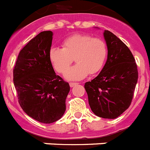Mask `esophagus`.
Here are the masks:
<instances>
[{"mask_svg": "<svg viewBox=\"0 0 150 150\" xmlns=\"http://www.w3.org/2000/svg\"><path fill=\"white\" fill-rule=\"evenodd\" d=\"M77 84V83H70V87H74V86H76Z\"/></svg>", "mask_w": 150, "mask_h": 150, "instance_id": "1", "label": "esophagus"}]
</instances>
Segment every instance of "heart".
<instances>
[{
  "label": "heart",
  "instance_id": "1",
  "mask_svg": "<svg viewBox=\"0 0 150 150\" xmlns=\"http://www.w3.org/2000/svg\"><path fill=\"white\" fill-rule=\"evenodd\" d=\"M107 45L103 40L89 34H75L67 38L62 49L52 48L49 59L56 71L64 74L73 59L77 64L65 74L67 80H79L100 72L107 57Z\"/></svg>",
  "mask_w": 150,
  "mask_h": 150
}]
</instances>
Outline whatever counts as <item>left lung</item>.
Returning <instances> with one entry per match:
<instances>
[{
  "label": "left lung",
  "instance_id": "left-lung-1",
  "mask_svg": "<svg viewBox=\"0 0 150 150\" xmlns=\"http://www.w3.org/2000/svg\"><path fill=\"white\" fill-rule=\"evenodd\" d=\"M103 37L107 45V60L98 76L84 85L89 104L95 115L115 119L130 106L138 80L133 55L126 44L109 30Z\"/></svg>",
  "mask_w": 150,
  "mask_h": 150
}]
</instances>
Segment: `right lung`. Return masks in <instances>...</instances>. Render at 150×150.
I'll return each mask as SVG.
<instances>
[{"mask_svg": "<svg viewBox=\"0 0 150 150\" xmlns=\"http://www.w3.org/2000/svg\"><path fill=\"white\" fill-rule=\"evenodd\" d=\"M53 32H40L19 53L13 67L18 102L31 118L43 123L60 120L66 110L70 85L54 72L49 59Z\"/></svg>", "mask_w": 150, "mask_h": 150, "instance_id": "right-lung-1", "label": "right lung"}]
</instances>
